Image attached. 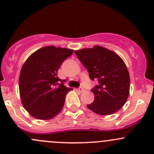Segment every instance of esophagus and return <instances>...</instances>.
I'll list each match as a JSON object with an SVG mask.
<instances>
[{
    "instance_id": "1",
    "label": "esophagus",
    "mask_w": 154,
    "mask_h": 154,
    "mask_svg": "<svg viewBox=\"0 0 154 154\" xmlns=\"http://www.w3.org/2000/svg\"><path fill=\"white\" fill-rule=\"evenodd\" d=\"M77 91H79L80 93H82V92H83V91H85V89L83 88H77Z\"/></svg>"
}]
</instances>
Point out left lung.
Returning <instances> with one entry per match:
<instances>
[{
	"instance_id": "obj_1",
	"label": "left lung",
	"mask_w": 154,
	"mask_h": 154,
	"mask_svg": "<svg viewBox=\"0 0 154 154\" xmlns=\"http://www.w3.org/2000/svg\"><path fill=\"white\" fill-rule=\"evenodd\" d=\"M91 80L99 84L91 91L94 100L88 109L101 116L116 113L125 104L130 94V74L124 60L114 51L102 46L74 51Z\"/></svg>"
}]
</instances>
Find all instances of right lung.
<instances>
[{"instance_id":"obj_1","label":"right lung","mask_w":154,"mask_h":154,"mask_svg":"<svg viewBox=\"0 0 154 154\" xmlns=\"http://www.w3.org/2000/svg\"><path fill=\"white\" fill-rule=\"evenodd\" d=\"M74 50L54 45L41 48L24 62L19 76L21 103L32 117L49 120L63 109L66 94L71 91L57 77L62 63Z\"/></svg>"}]
</instances>
